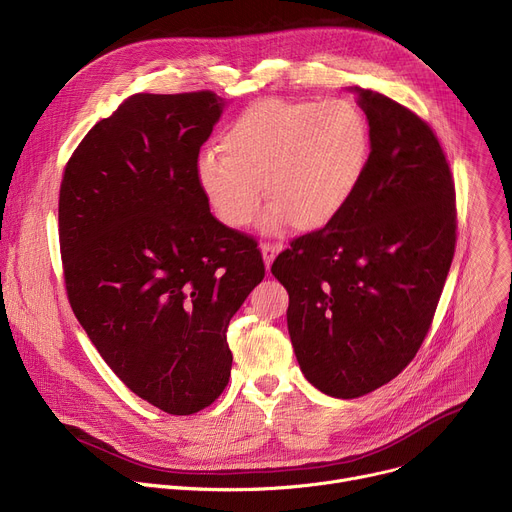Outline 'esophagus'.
Listing matches in <instances>:
<instances>
[{
  "instance_id": "esophagus-1",
  "label": "esophagus",
  "mask_w": 512,
  "mask_h": 512,
  "mask_svg": "<svg viewBox=\"0 0 512 512\" xmlns=\"http://www.w3.org/2000/svg\"><path fill=\"white\" fill-rule=\"evenodd\" d=\"M261 253H263L265 267L269 269V267H271V263H273V259H275V255L280 253V247H277V245H271V243H261Z\"/></svg>"
}]
</instances>
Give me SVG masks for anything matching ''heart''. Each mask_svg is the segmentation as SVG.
Here are the masks:
<instances>
[{
  "instance_id": "b5f03b06",
  "label": "heart",
  "mask_w": 512,
  "mask_h": 512,
  "mask_svg": "<svg viewBox=\"0 0 512 512\" xmlns=\"http://www.w3.org/2000/svg\"><path fill=\"white\" fill-rule=\"evenodd\" d=\"M220 151L198 159V183L222 224L249 226L265 192L267 230L294 224L314 232L333 224L357 192L369 128L347 100L267 98L228 124Z\"/></svg>"
}]
</instances>
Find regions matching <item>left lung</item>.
I'll return each mask as SVG.
<instances>
[{"label":"left lung","instance_id":"1","mask_svg":"<svg viewBox=\"0 0 512 512\" xmlns=\"http://www.w3.org/2000/svg\"><path fill=\"white\" fill-rule=\"evenodd\" d=\"M355 94L371 143L359 188L333 224L271 265L290 294L302 374L335 398L374 392L414 359L457 241L453 175L433 128L378 91Z\"/></svg>","mask_w":512,"mask_h":512}]
</instances>
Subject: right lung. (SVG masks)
Segmentation results:
<instances>
[{
  "label": "right lung",
  "instance_id": "1",
  "mask_svg": "<svg viewBox=\"0 0 512 512\" xmlns=\"http://www.w3.org/2000/svg\"><path fill=\"white\" fill-rule=\"evenodd\" d=\"M214 91L136 94L65 165L59 243L69 304L114 374L167 414L226 388L228 322L263 280L257 243L210 214L200 147Z\"/></svg>",
  "mask_w": 512,
  "mask_h": 512
}]
</instances>
